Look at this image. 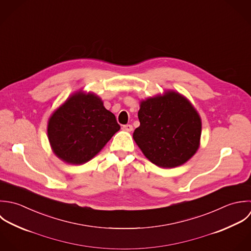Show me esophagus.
I'll list each match as a JSON object with an SVG mask.
<instances>
[{
	"label": "esophagus",
	"instance_id": "1",
	"mask_svg": "<svg viewBox=\"0 0 251 251\" xmlns=\"http://www.w3.org/2000/svg\"><path fill=\"white\" fill-rule=\"evenodd\" d=\"M123 129L126 130V131H129V132H130V131L133 129V127H132L131 125H126V126H123Z\"/></svg>",
	"mask_w": 251,
	"mask_h": 251
}]
</instances>
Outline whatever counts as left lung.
Returning <instances> with one entry per match:
<instances>
[{
  "label": "left lung",
  "instance_id": "obj_1",
  "mask_svg": "<svg viewBox=\"0 0 251 251\" xmlns=\"http://www.w3.org/2000/svg\"><path fill=\"white\" fill-rule=\"evenodd\" d=\"M133 139L144 156L164 168L179 167L198 151L201 120L192 103L174 90L140 101Z\"/></svg>",
  "mask_w": 251,
  "mask_h": 251
}]
</instances>
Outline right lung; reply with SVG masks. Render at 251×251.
<instances>
[{"label":"right lung","instance_id":"obj_1","mask_svg":"<svg viewBox=\"0 0 251 251\" xmlns=\"http://www.w3.org/2000/svg\"><path fill=\"white\" fill-rule=\"evenodd\" d=\"M121 128L99 96L76 91L50 117L48 138L55 156L70 165L94 158Z\"/></svg>","mask_w":251,"mask_h":251}]
</instances>
